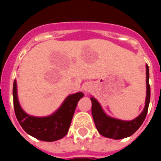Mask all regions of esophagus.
I'll return each instance as SVG.
<instances>
[{
	"instance_id": "1",
	"label": "esophagus",
	"mask_w": 161,
	"mask_h": 161,
	"mask_svg": "<svg viewBox=\"0 0 161 161\" xmlns=\"http://www.w3.org/2000/svg\"><path fill=\"white\" fill-rule=\"evenodd\" d=\"M83 89L85 93H89V91L91 90V86L89 85H85V86H84Z\"/></svg>"
}]
</instances>
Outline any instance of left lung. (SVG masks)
<instances>
[{
    "label": "left lung",
    "instance_id": "left-lung-1",
    "mask_svg": "<svg viewBox=\"0 0 161 161\" xmlns=\"http://www.w3.org/2000/svg\"><path fill=\"white\" fill-rule=\"evenodd\" d=\"M146 85L147 93L145 106L142 113L133 120L124 121L114 119L106 114L100 103L93 97H90L92 102V115L97 131L106 138L121 139L132 136L143 124L148 109L150 102V85H149V68L146 64Z\"/></svg>",
    "mask_w": 161,
    "mask_h": 161
}]
</instances>
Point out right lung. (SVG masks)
Segmentation results:
<instances>
[{"label":"right lung","mask_w":161,"mask_h":161,"mask_svg":"<svg viewBox=\"0 0 161 161\" xmlns=\"http://www.w3.org/2000/svg\"><path fill=\"white\" fill-rule=\"evenodd\" d=\"M14 107L17 119L23 130L30 136L46 142H53L64 137L70 127L77 102L84 97L81 92L68 95L59 109L46 117H35L24 111L19 104L17 81L13 88Z\"/></svg>","instance_id":"right-lung-1"}]
</instances>
